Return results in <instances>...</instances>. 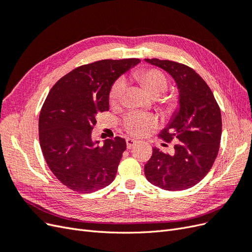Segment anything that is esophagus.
<instances>
[{"mask_svg": "<svg viewBox=\"0 0 252 252\" xmlns=\"http://www.w3.org/2000/svg\"><path fill=\"white\" fill-rule=\"evenodd\" d=\"M136 143H138V141L134 140V139H131V138H127V139H126V145H127V148H128V149L132 148Z\"/></svg>", "mask_w": 252, "mask_h": 252, "instance_id": "34e87169", "label": "esophagus"}]
</instances>
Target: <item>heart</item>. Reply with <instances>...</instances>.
Masks as SVG:
<instances>
[{
    "mask_svg": "<svg viewBox=\"0 0 252 252\" xmlns=\"http://www.w3.org/2000/svg\"><path fill=\"white\" fill-rule=\"evenodd\" d=\"M133 80L140 84V86L148 95L158 97L163 95L167 87L168 80L166 75L158 69H147L136 71L132 74ZM125 91V82L118 80L113 84L109 93V102L111 105H117L121 102ZM157 125V120L154 117L145 116L141 113H129L124 120L126 130L133 135H143L150 128Z\"/></svg>",
    "mask_w": 252,
    "mask_h": 252,
    "instance_id": "obj_1",
    "label": "heart"
}]
</instances>
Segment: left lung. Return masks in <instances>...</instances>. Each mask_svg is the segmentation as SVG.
<instances>
[{
  "instance_id": "left-lung-1",
  "label": "left lung",
  "mask_w": 252,
  "mask_h": 252,
  "mask_svg": "<svg viewBox=\"0 0 252 252\" xmlns=\"http://www.w3.org/2000/svg\"><path fill=\"white\" fill-rule=\"evenodd\" d=\"M168 72L179 89V108L159 133L175 139L174 155L158 148L144 167L146 179L164 190L179 191L197 184L215 163L222 134V118L215 95L192 68L169 60L145 59Z\"/></svg>"
}]
</instances>
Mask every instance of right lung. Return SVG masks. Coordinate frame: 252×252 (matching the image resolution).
<instances>
[{"instance_id": "1", "label": "right lung", "mask_w": 252, "mask_h": 252, "mask_svg": "<svg viewBox=\"0 0 252 252\" xmlns=\"http://www.w3.org/2000/svg\"><path fill=\"white\" fill-rule=\"evenodd\" d=\"M139 59L102 60L75 68L60 79L45 100L39 119L43 156L57 179L74 191L90 193L116 178L126 141L91 139L98 112L109 110L116 80Z\"/></svg>"}]
</instances>
